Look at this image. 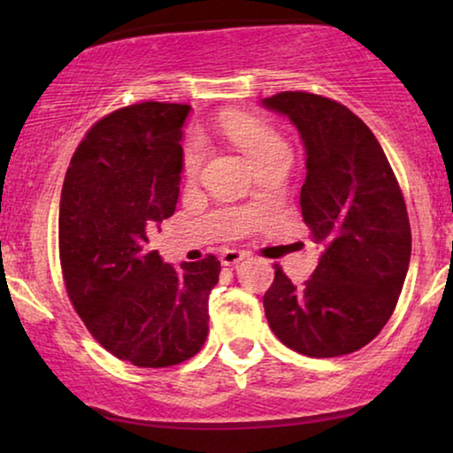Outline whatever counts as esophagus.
Wrapping results in <instances>:
<instances>
[{
	"label": "esophagus",
	"instance_id": "esophagus-1",
	"mask_svg": "<svg viewBox=\"0 0 453 453\" xmlns=\"http://www.w3.org/2000/svg\"><path fill=\"white\" fill-rule=\"evenodd\" d=\"M247 256H250V253L247 251H239V250H225L220 253V262L225 264V265H234V264H239L241 259H245Z\"/></svg>",
	"mask_w": 453,
	"mask_h": 453
}]
</instances>
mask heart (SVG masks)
Wrapping results in <instances>:
<instances>
[{"mask_svg": "<svg viewBox=\"0 0 453 453\" xmlns=\"http://www.w3.org/2000/svg\"><path fill=\"white\" fill-rule=\"evenodd\" d=\"M216 132H220L226 140H231L239 150H243L251 163L259 166L265 163L276 152L287 150L280 135L268 123L257 119L250 113H239V111H228L222 113L214 123ZM203 163V148L200 142L191 140L183 154V173L188 177H194L200 173Z\"/></svg>", "mask_w": 453, "mask_h": 453, "instance_id": "1", "label": "heart"}]
</instances>
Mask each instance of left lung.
Masks as SVG:
<instances>
[{
	"label": "left lung",
	"mask_w": 453,
	"mask_h": 453,
	"mask_svg": "<svg viewBox=\"0 0 453 453\" xmlns=\"http://www.w3.org/2000/svg\"><path fill=\"white\" fill-rule=\"evenodd\" d=\"M262 104L299 129L303 220L321 245L301 287L276 265L265 318L301 355H349L381 332L404 287L412 247L404 197L373 132L344 104L309 92H280Z\"/></svg>",
	"instance_id": "1"
}]
</instances>
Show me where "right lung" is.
<instances>
[{"label": "right lung", "mask_w": 453, "mask_h": 453, "mask_svg": "<svg viewBox=\"0 0 453 453\" xmlns=\"http://www.w3.org/2000/svg\"><path fill=\"white\" fill-rule=\"evenodd\" d=\"M189 104L138 103L80 142L59 202L67 295L98 344L135 367H171L200 352L220 262L173 268L150 250L175 212Z\"/></svg>", "instance_id": "1"}]
</instances>
